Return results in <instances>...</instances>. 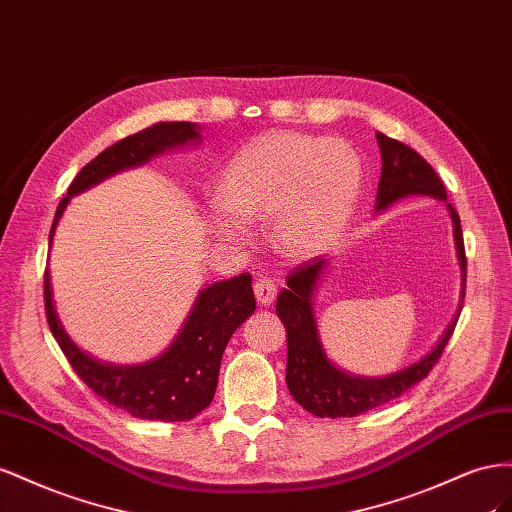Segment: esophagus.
I'll return each mask as SVG.
<instances>
[{"instance_id": "34e87169", "label": "esophagus", "mask_w": 512, "mask_h": 512, "mask_svg": "<svg viewBox=\"0 0 512 512\" xmlns=\"http://www.w3.org/2000/svg\"><path fill=\"white\" fill-rule=\"evenodd\" d=\"M253 289H255V298H257L259 306H270L274 302V298H276V285L272 281L257 279Z\"/></svg>"}]
</instances>
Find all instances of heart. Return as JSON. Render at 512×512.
<instances>
[{
	"mask_svg": "<svg viewBox=\"0 0 512 512\" xmlns=\"http://www.w3.org/2000/svg\"><path fill=\"white\" fill-rule=\"evenodd\" d=\"M362 184V160L347 141L274 130L248 141L218 175L208 229L218 240L240 242L246 221L268 218L276 251L313 259L352 223Z\"/></svg>",
	"mask_w": 512,
	"mask_h": 512,
	"instance_id": "obj_1",
	"label": "heart"
}]
</instances>
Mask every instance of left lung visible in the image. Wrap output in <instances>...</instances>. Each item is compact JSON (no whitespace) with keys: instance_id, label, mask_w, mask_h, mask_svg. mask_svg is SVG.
Listing matches in <instances>:
<instances>
[{"instance_id":"8db88e82","label":"left lung","mask_w":512,"mask_h":512,"mask_svg":"<svg viewBox=\"0 0 512 512\" xmlns=\"http://www.w3.org/2000/svg\"><path fill=\"white\" fill-rule=\"evenodd\" d=\"M379 152H382V175L377 184L375 210L384 212L392 203L410 195H425L437 201H446V188L437 178L433 167L405 143L394 141L384 133H375ZM452 221V236H455L457 259L461 268V291L459 306L448 328L435 343L429 354L412 362L397 373L382 377L354 375L339 369L334 364L319 339V328L315 319V291L326 274L330 259L315 257L304 266L291 270L287 276V289L276 298V315L281 317L287 330V388L306 412L319 418H352L364 414L392 399L401 397L420 379H425L437 358L442 356L452 330L457 326L459 313L465 298V248L461 221L455 208L446 203Z\"/></svg>"}]
</instances>
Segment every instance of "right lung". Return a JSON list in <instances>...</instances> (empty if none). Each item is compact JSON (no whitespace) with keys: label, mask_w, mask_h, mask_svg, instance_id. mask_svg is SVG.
I'll use <instances>...</instances> for the list:
<instances>
[{"label":"right lung","mask_w":512,"mask_h":512,"mask_svg":"<svg viewBox=\"0 0 512 512\" xmlns=\"http://www.w3.org/2000/svg\"><path fill=\"white\" fill-rule=\"evenodd\" d=\"M201 143V126L195 122H158L130 135L100 152L87 163L68 195L57 206L49 246H53L55 227L68 201L100 184L111 175L150 163L167 150L188 148ZM251 274L233 276L199 291L191 313L182 324L178 337L163 354L148 362L111 364L90 356L68 337L53 300L51 272H45V311L55 341L83 382L100 399L120 407L135 418L182 422L191 420L212 403L223 352L246 317L255 313Z\"/></svg>","instance_id":"add662e5"}]
</instances>
